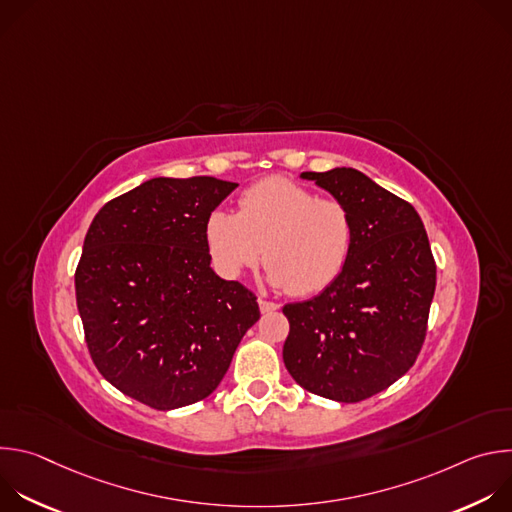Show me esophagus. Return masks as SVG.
I'll return each mask as SVG.
<instances>
[{
    "label": "esophagus",
    "mask_w": 512,
    "mask_h": 512,
    "mask_svg": "<svg viewBox=\"0 0 512 512\" xmlns=\"http://www.w3.org/2000/svg\"><path fill=\"white\" fill-rule=\"evenodd\" d=\"M279 306L275 304V302H269V300H263V298H259V310L263 312V314H267V312H275Z\"/></svg>",
    "instance_id": "esophagus-1"
}]
</instances>
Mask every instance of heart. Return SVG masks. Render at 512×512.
<instances>
[{
	"label": "heart",
	"instance_id": "obj_1",
	"mask_svg": "<svg viewBox=\"0 0 512 512\" xmlns=\"http://www.w3.org/2000/svg\"><path fill=\"white\" fill-rule=\"evenodd\" d=\"M204 241L214 269L239 277L261 261L269 281L294 296L328 289L354 249V218L338 198H320L289 178H265L243 190L239 212L206 216Z\"/></svg>",
	"mask_w": 512,
	"mask_h": 512
}]
</instances>
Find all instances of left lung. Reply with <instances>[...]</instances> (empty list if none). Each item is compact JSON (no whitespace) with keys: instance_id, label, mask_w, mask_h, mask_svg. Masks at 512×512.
Listing matches in <instances>:
<instances>
[{"instance_id":"8db88e82","label":"left lung","mask_w":512,"mask_h":512,"mask_svg":"<svg viewBox=\"0 0 512 512\" xmlns=\"http://www.w3.org/2000/svg\"><path fill=\"white\" fill-rule=\"evenodd\" d=\"M354 218V249L320 296L285 304L283 362L306 391L369 399L417 360L435 291V259L417 210L352 168L304 172Z\"/></svg>"}]
</instances>
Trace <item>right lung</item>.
Instances as JSON below:
<instances>
[{
  "label": "right lung",
  "instance_id": "add662e5",
  "mask_svg": "<svg viewBox=\"0 0 512 512\" xmlns=\"http://www.w3.org/2000/svg\"><path fill=\"white\" fill-rule=\"evenodd\" d=\"M235 182L154 178L93 218L75 271L77 308L99 373L158 411L208 397L229 371L257 298L210 269L206 216Z\"/></svg>",
  "mask_w": 512,
  "mask_h": 512
}]
</instances>
